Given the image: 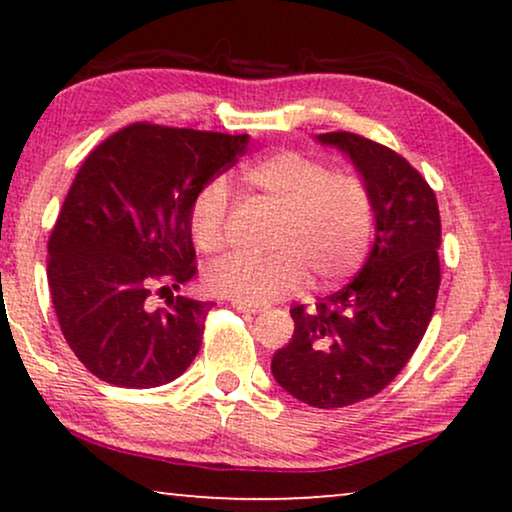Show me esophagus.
I'll return each mask as SVG.
<instances>
[{
    "label": "esophagus",
    "mask_w": 512,
    "mask_h": 512,
    "mask_svg": "<svg viewBox=\"0 0 512 512\" xmlns=\"http://www.w3.org/2000/svg\"><path fill=\"white\" fill-rule=\"evenodd\" d=\"M233 307L237 312H249V314H256V312L265 310L263 305H251V303H244V300H233Z\"/></svg>",
    "instance_id": "esophagus-1"
}]
</instances>
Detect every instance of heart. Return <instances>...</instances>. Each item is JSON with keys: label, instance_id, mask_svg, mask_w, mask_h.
I'll return each mask as SVG.
<instances>
[{"label": "heart", "instance_id": "heart-1", "mask_svg": "<svg viewBox=\"0 0 512 512\" xmlns=\"http://www.w3.org/2000/svg\"><path fill=\"white\" fill-rule=\"evenodd\" d=\"M251 200L277 212L270 230L272 254L256 258L228 254L205 270L214 296L261 305L305 286L328 289L345 282L366 261L375 233V202L356 174H333L319 160L277 151L251 160L237 172ZM228 188L223 181L202 186L188 209V230L205 254L226 244Z\"/></svg>", "mask_w": 512, "mask_h": 512}]
</instances>
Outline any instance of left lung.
Segmentation results:
<instances>
[{
	"label": "left lung",
	"mask_w": 512,
	"mask_h": 512,
	"mask_svg": "<svg viewBox=\"0 0 512 512\" xmlns=\"http://www.w3.org/2000/svg\"><path fill=\"white\" fill-rule=\"evenodd\" d=\"M319 144L345 153L375 202L373 249L352 282L314 310L291 307L293 335L272 356L279 387L312 408H345L387 387L433 317L440 286V214L408 160L352 132Z\"/></svg>",
	"instance_id": "8db88e82"
}]
</instances>
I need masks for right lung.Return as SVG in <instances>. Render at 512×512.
Listing matches in <instances>:
<instances>
[{"mask_svg":"<svg viewBox=\"0 0 512 512\" xmlns=\"http://www.w3.org/2000/svg\"><path fill=\"white\" fill-rule=\"evenodd\" d=\"M249 135L135 123L83 160L48 240V286L62 335L102 382L167 384L200 352L212 303L170 298L195 275L188 209L237 163Z\"/></svg>","mask_w":512,"mask_h":512,"instance_id":"1","label":"right lung"}]
</instances>
